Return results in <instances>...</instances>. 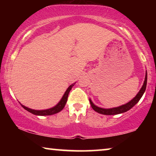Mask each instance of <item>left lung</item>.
I'll return each mask as SVG.
<instances>
[{"instance_id":"left-lung-1","label":"left lung","mask_w":156,"mask_h":156,"mask_svg":"<svg viewBox=\"0 0 156 156\" xmlns=\"http://www.w3.org/2000/svg\"><path fill=\"white\" fill-rule=\"evenodd\" d=\"M146 84H147V72L146 73V76H145V80L144 82V84L141 87V89H140L139 92H138L135 97L133 98V99L131 100L129 102H128L127 104H123L122 106H119V107H115V108H102L100 107H98L94 104H93V102L91 101V99H89V102H90V104L91 106V107L95 112H97L98 113L101 114H104V115H116V114H122V113L126 112L127 111H129L131 109L132 107H133L134 106L136 105V104L139 101V100L140 99V98L142 97L143 94H144L145 91H146Z\"/></svg>"}]
</instances>
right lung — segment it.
Here are the masks:
<instances>
[{
	"mask_svg": "<svg viewBox=\"0 0 156 156\" xmlns=\"http://www.w3.org/2000/svg\"><path fill=\"white\" fill-rule=\"evenodd\" d=\"M74 84H75V83H74V84L70 85V86L68 87L67 89L65 91V94L63 95L62 98L59 103L57 104L56 106H54V107L48 108V109H45V110H34V109H32V108H27L26 106L22 105V104H21V106H22L25 110H27V112L32 113L33 114L37 115V116H49V115L57 114V113L61 112V111L64 108V107H65V104L67 103L68 95H69V91Z\"/></svg>",
	"mask_w": 156,
	"mask_h": 156,
	"instance_id": "right-lung-1",
	"label": "right lung"
}]
</instances>
